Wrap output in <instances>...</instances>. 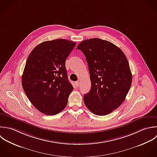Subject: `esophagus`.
<instances>
[{
  "label": "esophagus",
  "instance_id": "esophagus-1",
  "mask_svg": "<svg viewBox=\"0 0 157 157\" xmlns=\"http://www.w3.org/2000/svg\"><path fill=\"white\" fill-rule=\"evenodd\" d=\"M75 86H76V87H78L79 86V82L78 81H76V82H75Z\"/></svg>",
  "mask_w": 157,
  "mask_h": 157
}]
</instances>
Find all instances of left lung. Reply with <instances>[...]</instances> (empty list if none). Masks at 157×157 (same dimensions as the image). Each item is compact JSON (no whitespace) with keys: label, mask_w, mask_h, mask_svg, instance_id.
<instances>
[{"label":"left lung","mask_w":157,"mask_h":157,"mask_svg":"<svg viewBox=\"0 0 157 157\" xmlns=\"http://www.w3.org/2000/svg\"><path fill=\"white\" fill-rule=\"evenodd\" d=\"M89 66L91 89L84 96L94 114L105 116L118 108L130 89L132 75L123 51L113 43L97 38L85 40L76 48Z\"/></svg>","instance_id":"left-lung-1"}]
</instances>
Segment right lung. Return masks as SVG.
Instances as JSON below:
<instances>
[{
	"mask_svg": "<svg viewBox=\"0 0 157 157\" xmlns=\"http://www.w3.org/2000/svg\"><path fill=\"white\" fill-rule=\"evenodd\" d=\"M75 46L65 39L44 41L27 59L22 86L31 103L44 114L56 115L67 105L73 87L68 79L65 60Z\"/></svg>",
	"mask_w": 157,
	"mask_h": 157,
	"instance_id": "obj_1",
	"label": "right lung"
}]
</instances>
